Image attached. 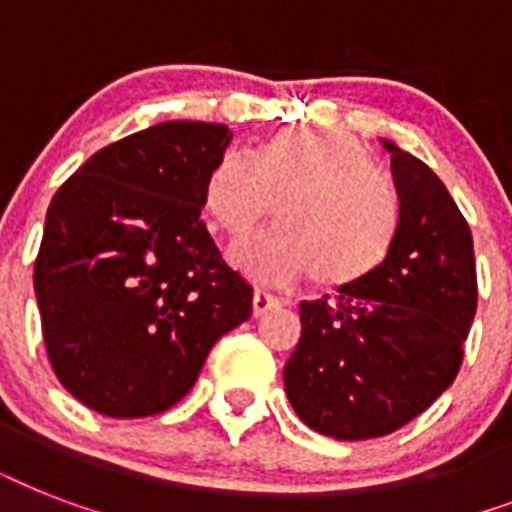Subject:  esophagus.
Masks as SVG:
<instances>
[{"mask_svg": "<svg viewBox=\"0 0 512 512\" xmlns=\"http://www.w3.org/2000/svg\"><path fill=\"white\" fill-rule=\"evenodd\" d=\"M279 305V297H273L271 292H265V289H255V295H252V313H255V316H263V313L273 311V308H279Z\"/></svg>", "mask_w": 512, "mask_h": 512, "instance_id": "1", "label": "esophagus"}]
</instances>
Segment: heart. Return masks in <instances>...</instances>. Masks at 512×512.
I'll return each instance as SVG.
<instances>
[{
  "mask_svg": "<svg viewBox=\"0 0 512 512\" xmlns=\"http://www.w3.org/2000/svg\"><path fill=\"white\" fill-rule=\"evenodd\" d=\"M276 225L233 247V263L263 281L313 271L324 289L366 279L388 257L398 231V193L372 156L340 130L284 127L249 156L228 151L204 180V212L239 239L268 215Z\"/></svg>",
  "mask_w": 512,
  "mask_h": 512,
  "instance_id": "heart-1",
  "label": "heart"
}]
</instances>
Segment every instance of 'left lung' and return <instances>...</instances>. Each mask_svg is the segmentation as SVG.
I'll use <instances>...</instances> for the list:
<instances>
[{
    "mask_svg": "<svg viewBox=\"0 0 512 512\" xmlns=\"http://www.w3.org/2000/svg\"><path fill=\"white\" fill-rule=\"evenodd\" d=\"M398 231L388 257L332 300H303L284 366L289 404L337 441L388 436L422 414L462 366L478 305L473 233L428 164L385 140Z\"/></svg>",
    "mask_w": 512,
    "mask_h": 512,
    "instance_id": "1",
    "label": "left lung"
}]
</instances>
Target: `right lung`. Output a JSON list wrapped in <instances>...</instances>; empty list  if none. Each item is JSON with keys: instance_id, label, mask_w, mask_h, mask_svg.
<instances>
[{"instance_id": "obj_1", "label": "right lung", "mask_w": 512, "mask_h": 512, "mask_svg": "<svg viewBox=\"0 0 512 512\" xmlns=\"http://www.w3.org/2000/svg\"><path fill=\"white\" fill-rule=\"evenodd\" d=\"M225 124L162 122L100 148L60 185L34 265L60 385L106 417H148L193 388L252 316V287L199 220Z\"/></svg>"}]
</instances>
